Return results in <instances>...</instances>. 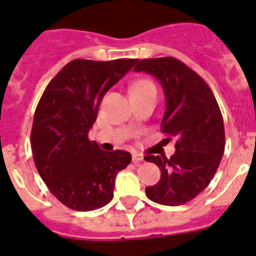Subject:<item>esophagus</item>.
Segmentation results:
<instances>
[{"instance_id": "34e87169", "label": "esophagus", "mask_w": 256, "mask_h": 256, "mask_svg": "<svg viewBox=\"0 0 256 256\" xmlns=\"http://www.w3.org/2000/svg\"><path fill=\"white\" fill-rule=\"evenodd\" d=\"M143 160V156L138 154V153H132V162H134V164H140Z\"/></svg>"}]
</instances>
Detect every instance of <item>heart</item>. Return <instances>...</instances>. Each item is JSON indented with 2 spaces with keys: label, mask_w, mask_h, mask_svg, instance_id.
<instances>
[{
  "label": "heart",
  "mask_w": 256,
  "mask_h": 256,
  "mask_svg": "<svg viewBox=\"0 0 256 256\" xmlns=\"http://www.w3.org/2000/svg\"><path fill=\"white\" fill-rule=\"evenodd\" d=\"M146 92H156L157 94V90H156V85L153 84L150 80H139V81L134 82L132 86L130 88V94H146Z\"/></svg>",
  "instance_id": "heart-1"
}]
</instances>
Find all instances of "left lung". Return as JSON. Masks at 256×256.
<instances>
[{"mask_svg": "<svg viewBox=\"0 0 256 256\" xmlns=\"http://www.w3.org/2000/svg\"><path fill=\"white\" fill-rule=\"evenodd\" d=\"M134 70L160 81L166 99L161 131L166 142L176 138L170 158L144 157L161 170L160 182L146 186V194L160 205H184L208 186L222 161L226 134L220 108L204 78L175 58L138 60Z\"/></svg>", "mask_w": 256, "mask_h": 256, "instance_id": "obj_1", "label": "left lung"}]
</instances>
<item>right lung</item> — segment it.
Here are the masks:
<instances>
[{
    "mask_svg": "<svg viewBox=\"0 0 256 256\" xmlns=\"http://www.w3.org/2000/svg\"><path fill=\"white\" fill-rule=\"evenodd\" d=\"M138 59H74L51 80L36 108L30 144L48 190L66 208L90 211L113 198L116 175L131 162L126 150L106 152L88 140L106 92Z\"/></svg>",
    "mask_w": 256,
    "mask_h": 256,
    "instance_id": "obj_1",
    "label": "right lung"
}]
</instances>
